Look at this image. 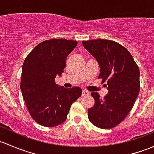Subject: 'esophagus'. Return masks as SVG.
I'll return each mask as SVG.
<instances>
[{"mask_svg":"<svg viewBox=\"0 0 154 154\" xmlns=\"http://www.w3.org/2000/svg\"><path fill=\"white\" fill-rule=\"evenodd\" d=\"M90 95V92L86 90H83V92H82V96L85 97V96H88V95Z\"/></svg>","mask_w":154,"mask_h":154,"instance_id":"obj_1","label":"esophagus"}]
</instances>
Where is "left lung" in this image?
<instances>
[{
  "label": "left lung",
  "mask_w": 154,
  "mask_h": 154,
  "mask_svg": "<svg viewBox=\"0 0 154 154\" xmlns=\"http://www.w3.org/2000/svg\"><path fill=\"white\" fill-rule=\"evenodd\" d=\"M96 59L100 68L98 79L107 82L108 94L100 98L92 92L95 104L88 109V118L95 126L109 129L121 123L134 106L140 92V69L128 51L115 41H82Z\"/></svg>",
  "instance_id": "obj_1"
}]
</instances>
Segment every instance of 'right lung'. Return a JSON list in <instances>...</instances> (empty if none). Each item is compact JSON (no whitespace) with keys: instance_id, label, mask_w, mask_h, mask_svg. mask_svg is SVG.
<instances>
[{"instance_id":"1","label":"right lung","mask_w":154,"mask_h":154,"mask_svg":"<svg viewBox=\"0 0 154 154\" xmlns=\"http://www.w3.org/2000/svg\"><path fill=\"white\" fill-rule=\"evenodd\" d=\"M77 44L65 39L45 40L25 59L20 90L31 117L42 126L54 127L64 123L72 103L82 95L80 87L65 89L55 82Z\"/></svg>"}]
</instances>
